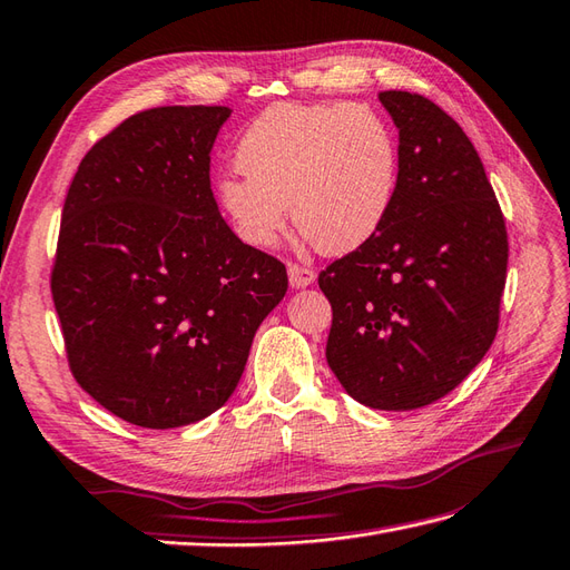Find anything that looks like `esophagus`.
Wrapping results in <instances>:
<instances>
[{
  "instance_id": "34e87169",
  "label": "esophagus",
  "mask_w": 570,
  "mask_h": 570,
  "mask_svg": "<svg viewBox=\"0 0 570 570\" xmlns=\"http://www.w3.org/2000/svg\"><path fill=\"white\" fill-rule=\"evenodd\" d=\"M288 282L294 288H306L315 282V272L308 269V267H303V264L291 262L288 264Z\"/></svg>"
}]
</instances>
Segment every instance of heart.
Segmentation results:
<instances>
[{
    "label": "heart",
    "mask_w": 570,
    "mask_h": 570,
    "mask_svg": "<svg viewBox=\"0 0 570 570\" xmlns=\"http://www.w3.org/2000/svg\"><path fill=\"white\" fill-rule=\"evenodd\" d=\"M243 175L218 179V202L243 240L276 243L286 204L327 255L362 247L386 220L399 184V140L362 104H274L237 140Z\"/></svg>",
    "instance_id": "b5f03b06"
}]
</instances>
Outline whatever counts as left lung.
Wrapping results in <instances>:
<instances>
[{
  "mask_svg": "<svg viewBox=\"0 0 570 570\" xmlns=\"http://www.w3.org/2000/svg\"><path fill=\"white\" fill-rule=\"evenodd\" d=\"M399 128V184L379 233L317 276L333 306L325 356L354 401H440L491 350L508 230L473 142L434 101L381 91Z\"/></svg>",
  "mask_w": 570,
  "mask_h": 570,
  "instance_id": "1",
  "label": "left lung"
}]
</instances>
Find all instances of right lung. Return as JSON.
I'll return each instance as SVG.
<instances>
[{"label": "right lung", "mask_w": 570, "mask_h": 570, "mask_svg": "<svg viewBox=\"0 0 570 570\" xmlns=\"http://www.w3.org/2000/svg\"><path fill=\"white\" fill-rule=\"evenodd\" d=\"M228 106H157L95 142L62 206L50 291L70 372L130 425H191L230 399L288 288L210 191Z\"/></svg>", "instance_id": "1"}]
</instances>
